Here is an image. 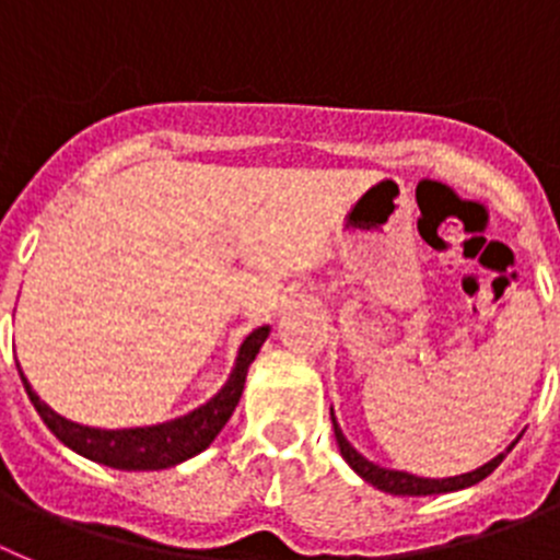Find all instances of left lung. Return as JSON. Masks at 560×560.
<instances>
[{"label": "left lung", "instance_id": "obj_1", "mask_svg": "<svg viewBox=\"0 0 560 560\" xmlns=\"http://www.w3.org/2000/svg\"><path fill=\"white\" fill-rule=\"evenodd\" d=\"M331 427H335V438H337V446H340L342 460L349 463V466L354 468V471L362 477V480L371 482V486L380 488V491H385V493H396V497H430V493H450V491H460V488L475 486V482L486 480V477L491 475L493 468H497L502 460H505L508 452H511L513 443H516V441H513L511 446H508V452H502V455H497V457H493V460H488L486 466L475 468V471H468V475L443 477V480H430V477H416V475H410V471L382 468V466H376V463L368 460V457H362L360 452H357L354 446H351V443L346 441V435H342L340 427H337L335 410H331Z\"/></svg>", "mask_w": 560, "mask_h": 560}]
</instances>
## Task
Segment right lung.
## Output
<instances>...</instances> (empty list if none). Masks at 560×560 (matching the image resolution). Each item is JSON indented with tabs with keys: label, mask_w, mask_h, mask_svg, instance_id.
<instances>
[{
	"label": "right lung",
	"mask_w": 560,
	"mask_h": 560,
	"mask_svg": "<svg viewBox=\"0 0 560 560\" xmlns=\"http://www.w3.org/2000/svg\"><path fill=\"white\" fill-rule=\"evenodd\" d=\"M268 335L270 326H259V329H254L245 337L243 346H240V354H236L234 368H231L229 382L220 387L218 396H211L198 410L155 427L97 430V427L74 424L69 418L58 416L47 401L38 399V393L24 380L22 368H19V374H22L24 390H27L30 401L38 410V416L44 418V424L49 427V432L60 443H67L69 450L94 463H103V466L122 468V471H159V468H170L189 460V457L203 452L220 435V430L229 424L234 407L240 405L250 362L256 360L261 342L268 340Z\"/></svg>",
	"instance_id": "add662e5"
}]
</instances>
